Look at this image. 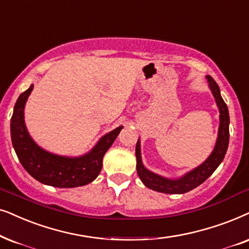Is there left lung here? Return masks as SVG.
<instances>
[{"label":"left lung","mask_w":249,"mask_h":249,"mask_svg":"<svg viewBox=\"0 0 249 249\" xmlns=\"http://www.w3.org/2000/svg\"><path fill=\"white\" fill-rule=\"evenodd\" d=\"M209 88H211L213 95H214L216 99V104L218 106L219 109V129H218V138L216 142L215 148L211 154V157L203 162L201 166L196 168L195 170L186 174L182 178L173 180L163 178L157 174L151 173L142 163L141 158V146H140V140H138L136 144V158H137V164L136 169L137 174L140 176L145 185L147 188L154 190V191L162 192V193H185L193 190L200 184H202L213 173L215 169L219 166L224 159L225 153H227L228 145H229V137H230V132H229V122H230V117H229V109L228 106L225 104L223 98H222L221 93H219V88L217 83L212 76H207Z\"/></svg>","instance_id":"left-lung-1"}]
</instances>
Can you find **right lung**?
Wrapping results in <instances>:
<instances>
[{"label": "right lung", "mask_w": 249, "mask_h": 249, "mask_svg": "<svg viewBox=\"0 0 249 249\" xmlns=\"http://www.w3.org/2000/svg\"><path fill=\"white\" fill-rule=\"evenodd\" d=\"M32 90L33 85L18 97L10 124L12 145L22 167L38 182L56 188H76L92 182L101 173L103 157L120 134L122 127L106 134L86 156H54L38 147L25 127L24 107Z\"/></svg>", "instance_id": "1"}]
</instances>
